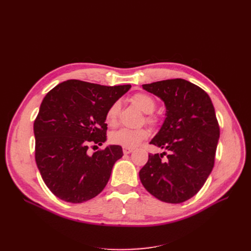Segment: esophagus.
<instances>
[{"label":"esophagus","instance_id":"1","mask_svg":"<svg viewBox=\"0 0 251 251\" xmlns=\"http://www.w3.org/2000/svg\"><path fill=\"white\" fill-rule=\"evenodd\" d=\"M133 151V149H128V148H124V153L125 154H131Z\"/></svg>","mask_w":251,"mask_h":251}]
</instances>
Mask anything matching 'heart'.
I'll return each instance as SVG.
<instances>
[{"mask_svg": "<svg viewBox=\"0 0 251 251\" xmlns=\"http://www.w3.org/2000/svg\"><path fill=\"white\" fill-rule=\"evenodd\" d=\"M132 102L140 109L143 113H146V117H144V123L156 126L158 125V118L151 114L154 112L157 102L155 98L148 94L139 92L136 93L131 98ZM120 110V103L119 101L113 102L107 113H105V123L110 126H115L117 125V119L119 115ZM149 136V131L147 128H136V130H131V128H120L115 132L111 133L110 135V141L113 144H117V146L132 149L137 147L143 140H146Z\"/></svg>", "mask_w": 251, "mask_h": 251, "instance_id": "obj_1", "label": "heart"}]
</instances>
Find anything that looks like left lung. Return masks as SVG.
Returning <instances> with one entry per match:
<instances>
[{"label": "left lung", "mask_w": 251, "mask_h": 251, "mask_svg": "<svg viewBox=\"0 0 251 251\" xmlns=\"http://www.w3.org/2000/svg\"><path fill=\"white\" fill-rule=\"evenodd\" d=\"M164 101L165 120L151 144L169 151L150 154L139 172L142 185L166 203L191 199L208 178L215 164L220 127L210 97L182 78L142 85Z\"/></svg>", "instance_id": "8db88e82"}]
</instances>
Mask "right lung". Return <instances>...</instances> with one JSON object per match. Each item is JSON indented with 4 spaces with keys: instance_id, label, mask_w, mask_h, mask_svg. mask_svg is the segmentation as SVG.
I'll list each match as a JSON object with an SVG mask.
<instances>
[{
    "instance_id": "right-lung-1",
    "label": "right lung",
    "mask_w": 251,
    "mask_h": 251,
    "mask_svg": "<svg viewBox=\"0 0 251 251\" xmlns=\"http://www.w3.org/2000/svg\"><path fill=\"white\" fill-rule=\"evenodd\" d=\"M131 85L101 86L77 79L58 83L42 101L34 120L35 161L45 184L57 198L82 203L107 185L120 146L88 154L91 143L107 140L105 113Z\"/></svg>"
}]
</instances>
